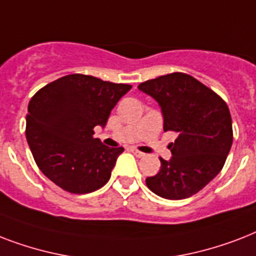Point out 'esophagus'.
<instances>
[{"instance_id": "1", "label": "esophagus", "mask_w": 256, "mask_h": 256, "mask_svg": "<svg viewBox=\"0 0 256 256\" xmlns=\"http://www.w3.org/2000/svg\"><path fill=\"white\" fill-rule=\"evenodd\" d=\"M130 150H132V152H134V154H136V156H144V152H140V150H138V148H130Z\"/></svg>"}]
</instances>
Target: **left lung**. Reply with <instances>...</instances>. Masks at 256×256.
I'll list each match as a JSON object with an SVG mask.
<instances>
[{
    "label": "left lung",
    "mask_w": 256,
    "mask_h": 256,
    "mask_svg": "<svg viewBox=\"0 0 256 256\" xmlns=\"http://www.w3.org/2000/svg\"><path fill=\"white\" fill-rule=\"evenodd\" d=\"M138 88L160 104L164 132H178L168 144L170 160L146 179L154 194L164 199L190 198L219 174L232 144V120L220 96L186 73L148 80Z\"/></svg>",
    "instance_id": "obj_1"
}]
</instances>
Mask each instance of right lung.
<instances>
[{"mask_svg":"<svg viewBox=\"0 0 256 256\" xmlns=\"http://www.w3.org/2000/svg\"><path fill=\"white\" fill-rule=\"evenodd\" d=\"M130 88L85 74H69L40 88L28 106L26 140L44 175L72 194L104 186L124 148L104 146L94 138V128L106 124Z\"/></svg>","mask_w":256,"mask_h":256,"instance_id":"1","label":"right lung"}]
</instances>
